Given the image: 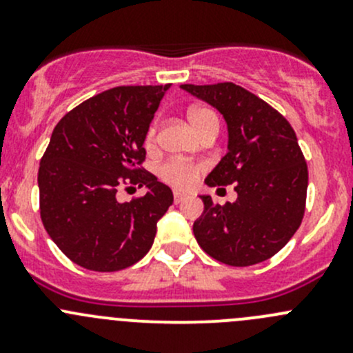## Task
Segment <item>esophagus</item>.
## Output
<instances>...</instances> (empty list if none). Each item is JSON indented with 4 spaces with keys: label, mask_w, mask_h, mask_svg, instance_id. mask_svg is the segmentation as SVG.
<instances>
[{
    "label": "esophagus",
    "mask_w": 353,
    "mask_h": 353,
    "mask_svg": "<svg viewBox=\"0 0 353 353\" xmlns=\"http://www.w3.org/2000/svg\"><path fill=\"white\" fill-rule=\"evenodd\" d=\"M184 199H188L186 193H181V191H174V201L176 203H183Z\"/></svg>",
    "instance_id": "obj_1"
}]
</instances>
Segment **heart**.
Instances as JSON below:
<instances>
[{
	"label": "heart",
	"mask_w": 353,
	"mask_h": 353,
	"mask_svg": "<svg viewBox=\"0 0 353 353\" xmlns=\"http://www.w3.org/2000/svg\"><path fill=\"white\" fill-rule=\"evenodd\" d=\"M190 121L193 124L194 130L201 131L205 130L210 124H219V117L213 112L212 109L208 108H193L190 110ZM155 141V126H152L148 130L147 134V143L152 145ZM199 174V169L196 165H191V163L181 162V160H169L163 165H160L159 176L162 177L165 183L172 184V186L177 188H188L196 181Z\"/></svg>",
	"instance_id": "obj_1"
}]
</instances>
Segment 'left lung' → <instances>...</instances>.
<instances>
[{
    "label": "left lung",
    "instance_id": "obj_1",
    "mask_svg": "<svg viewBox=\"0 0 353 353\" xmlns=\"http://www.w3.org/2000/svg\"><path fill=\"white\" fill-rule=\"evenodd\" d=\"M227 123V154L206 186L236 184L237 199L215 205L208 194L193 232L203 251L230 266H251L285 245L304 216L307 165L288 121L236 83L181 85Z\"/></svg>",
    "mask_w": 353,
    "mask_h": 353
}]
</instances>
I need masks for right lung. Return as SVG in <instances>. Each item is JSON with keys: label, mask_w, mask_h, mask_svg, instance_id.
<instances>
[{"label": "right lung", "mask_w": 353, "mask_h": 353, "mask_svg": "<svg viewBox=\"0 0 353 353\" xmlns=\"http://www.w3.org/2000/svg\"><path fill=\"white\" fill-rule=\"evenodd\" d=\"M169 88L170 83L110 88L70 110L52 131L39 167L41 219L56 245L83 268H128L154 244L157 222L174 196L138 165ZM124 183L145 185L148 194L117 202L115 193Z\"/></svg>", "instance_id": "1"}]
</instances>
